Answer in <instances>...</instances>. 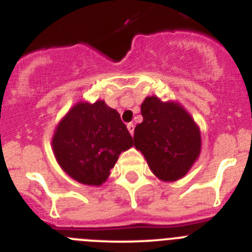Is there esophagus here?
I'll return each mask as SVG.
<instances>
[{"instance_id": "esophagus-1", "label": "esophagus", "mask_w": 252, "mask_h": 252, "mask_svg": "<svg viewBox=\"0 0 252 252\" xmlns=\"http://www.w3.org/2000/svg\"><path fill=\"white\" fill-rule=\"evenodd\" d=\"M127 130L130 131L131 135H133V130H135V126H133V124H127Z\"/></svg>"}]
</instances>
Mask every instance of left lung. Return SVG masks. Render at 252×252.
<instances>
[{
	"label": "left lung",
	"mask_w": 252,
	"mask_h": 252,
	"mask_svg": "<svg viewBox=\"0 0 252 252\" xmlns=\"http://www.w3.org/2000/svg\"><path fill=\"white\" fill-rule=\"evenodd\" d=\"M142 122L135 127L133 145L162 182L183 178L201 153V132L194 120L177 102L146 97Z\"/></svg>",
	"instance_id": "left-lung-1"
}]
</instances>
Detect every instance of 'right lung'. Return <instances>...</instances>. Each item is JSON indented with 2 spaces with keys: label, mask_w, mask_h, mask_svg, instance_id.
I'll return each instance as SVG.
<instances>
[{
  "label": "right lung",
  "mask_w": 252,
  "mask_h": 252,
  "mask_svg": "<svg viewBox=\"0 0 252 252\" xmlns=\"http://www.w3.org/2000/svg\"><path fill=\"white\" fill-rule=\"evenodd\" d=\"M59 165L69 177L86 186L106 182L132 137L120 113L104 103L78 102L55 128L51 140Z\"/></svg>",
  "instance_id": "right-lung-1"
}]
</instances>
